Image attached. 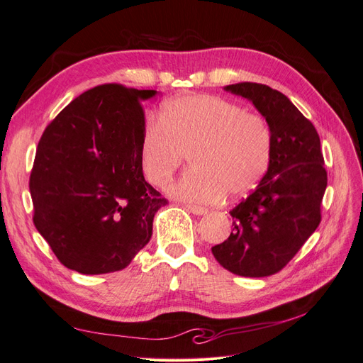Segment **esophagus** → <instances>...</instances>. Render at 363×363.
Masks as SVG:
<instances>
[{
	"mask_svg": "<svg viewBox=\"0 0 363 363\" xmlns=\"http://www.w3.org/2000/svg\"><path fill=\"white\" fill-rule=\"evenodd\" d=\"M184 207L188 208V211H189L191 213H194V215H204V213H207V208H206V207H201V206H195V204H186Z\"/></svg>",
	"mask_w": 363,
	"mask_h": 363,
	"instance_id": "esophagus-1",
	"label": "esophagus"
}]
</instances>
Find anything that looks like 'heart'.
<instances>
[{
  "label": "heart",
  "mask_w": 363,
  "mask_h": 363,
  "mask_svg": "<svg viewBox=\"0 0 363 363\" xmlns=\"http://www.w3.org/2000/svg\"><path fill=\"white\" fill-rule=\"evenodd\" d=\"M274 136L267 119L242 106L207 94L163 103L159 121L142 131L139 164L156 188L167 186L189 155L192 167L169 192L175 199L213 203L225 194L252 191L269 169Z\"/></svg>",
  "instance_id": "obj_1"
}]
</instances>
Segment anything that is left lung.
<instances>
[{
    "instance_id": "1",
    "label": "left lung",
    "mask_w": 363,
    "mask_h": 363,
    "mask_svg": "<svg viewBox=\"0 0 363 363\" xmlns=\"http://www.w3.org/2000/svg\"><path fill=\"white\" fill-rule=\"evenodd\" d=\"M225 91L247 98L265 116L274 151L257 188L230 211L232 233L212 252L236 276L267 277L286 267L321 223L327 188L321 142L311 121L272 87L242 82Z\"/></svg>"
}]
</instances>
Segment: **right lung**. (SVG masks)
<instances>
[{"instance_id": "obj_1", "label": "right lung", "mask_w": 363, "mask_h": 363, "mask_svg": "<svg viewBox=\"0 0 363 363\" xmlns=\"http://www.w3.org/2000/svg\"><path fill=\"white\" fill-rule=\"evenodd\" d=\"M156 91L107 83L83 92L47 125L30 174L33 223L62 265L80 274L124 269L168 200L145 182L140 101Z\"/></svg>"}]
</instances>
